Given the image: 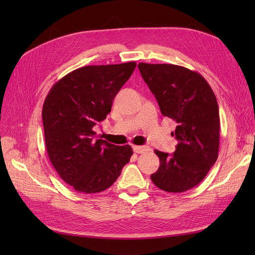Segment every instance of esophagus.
<instances>
[{
    "mask_svg": "<svg viewBox=\"0 0 255 255\" xmlns=\"http://www.w3.org/2000/svg\"><path fill=\"white\" fill-rule=\"evenodd\" d=\"M133 149H134V152H135V153H138V154L144 153V152L150 150L149 146H146V145H134Z\"/></svg>",
    "mask_w": 255,
    "mask_h": 255,
    "instance_id": "1",
    "label": "esophagus"
}]
</instances>
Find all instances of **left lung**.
<instances>
[{
  "label": "left lung",
  "mask_w": 255,
  "mask_h": 255,
  "mask_svg": "<svg viewBox=\"0 0 255 255\" xmlns=\"http://www.w3.org/2000/svg\"><path fill=\"white\" fill-rule=\"evenodd\" d=\"M143 81L155 96L161 114L177 126L171 154L155 150L159 167L151 174L161 190L183 192L201 182L216 163L220 118L217 100L201 74L171 64H138Z\"/></svg>",
  "instance_id": "left-lung-1"
}]
</instances>
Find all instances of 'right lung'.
<instances>
[{"label":"right lung","instance_id":"right-lung-1","mask_svg":"<svg viewBox=\"0 0 255 255\" xmlns=\"http://www.w3.org/2000/svg\"><path fill=\"white\" fill-rule=\"evenodd\" d=\"M135 68V61L79 68L54 84L44 100L49 158L75 190L96 194L111 187L133 155L128 144L95 139L94 127L111 113L114 98Z\"/></svg>","mask_w":255,"mask_h":255}]
</instances>
